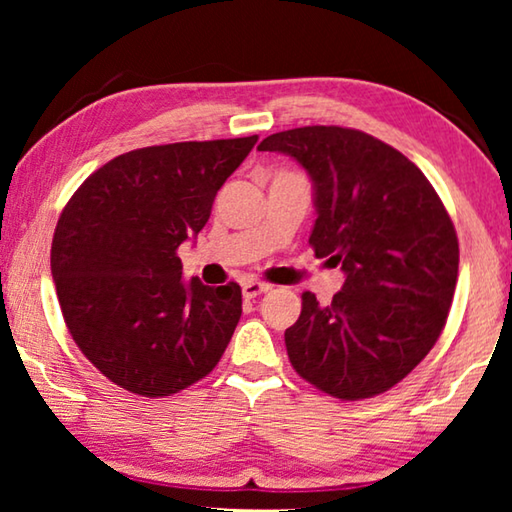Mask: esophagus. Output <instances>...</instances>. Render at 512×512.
I'll list each match as a JSON object with an SVG mask.
<instances>
[{
    "instance_id": "34e87169",
    "label": "esophagus",
    "mask_w": 512,
    "mask_h": 512,
    "mask_svg": "<svg viewBox=\"0 0 512 512\" xmlns=\"http://www.w3.org/2000/svg\"><path fill=\"white\" fill-rule=\"evenodd\" d=\"M268 289H271V284L248 280V282H244V287H241V293H244L246 300H255L257 296H262V293H266Z\"/></svg>"
}]
</instances>
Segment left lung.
Instances as JSON below:
<instances>
[{
  "mask_svg": "<svg viewBox=\"0 0 512 512\" xmlns=\"http://www.w3.org/2000/svg\"><path fill=\"white\" fill-rule=\"evenodd\" d=\"M257 149L307 169L318 214L309 244L345 273L332 305L302 293L284 332L293 370L339 400L386 393L427 357L452 307L458 237L443 201L406 155L354 128H291Z\"/></svg>",
  "mask_w": 512,
  "mask_h": 512,
  "instance_id": "1",
  "label": "left lung"
}]
</instances>
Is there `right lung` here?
I'll return each mask as SVG.
<instances>
[{"label":"right lung","mask_w":512,"mask_h":512,"mask_svg":"<svg viewBox=\"0 0 512 512\" xmlns=\"http://www.w3.org/2000/svg\"><path fill=\"white\" fill-rule=\"evenodd\" d=\"M257 135L146 146L103 164L69 198L51 275L74 343L112 384L167 397L210 375L241 318V287L183 282L178 248Z\"/></svg>","instance_id":"right-lung-1"}]
</instances>
